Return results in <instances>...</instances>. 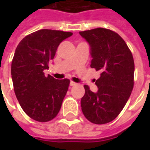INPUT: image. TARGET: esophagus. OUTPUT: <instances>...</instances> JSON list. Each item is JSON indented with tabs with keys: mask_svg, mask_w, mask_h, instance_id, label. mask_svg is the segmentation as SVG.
<instances>
[{
	"mask_svg": "<svg viewBox=\"0 0 150 150\" xmlns=\"http://www.w3.org/2000/svg\"><path fill=\"white\" fill-rule=\"evenodd\" d=\"M76 84H77V83H75V82H73V81L70 82V85H71V86H75Z\"/></svg>",
	"mask_w": 150,
	"mask_h": 150,
	"instance_id": "esophagus-1",
	"label": "esophagus"
}]
</instances>
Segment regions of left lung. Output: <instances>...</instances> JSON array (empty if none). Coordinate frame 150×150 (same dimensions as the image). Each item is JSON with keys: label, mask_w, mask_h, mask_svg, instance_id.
<instances>
[{"label": "left lung", "mask_w": 150, "mask_h": 150, "mask_svg": "<svg viewBox=\"0 0 150 150\" xmlns=\"http://www.w3.org/2000/svg\"><path fill=\"white\" fill-rule=\"evenodd\" d=\"M90 46L91 67L100 71L98 91L84 85L82 112L91 123L111 122L122 111L133 88L134 61L130 50L116 32L104 28L81 31Z\"/></svg>", "instance_id": "obj_1"}]
</instances>
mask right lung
<instances>
[{
  "label": "right lung",
  "instance_id": "right-lung-1",
  "mask_svg": "<svg viewBox=\"0 0 150 150\" xmlns=\"http://www.w3.org/2000/svg\"><path fill=\"white\" fill-rule=\"evenodd\" d=\"M71 32L40 30L21 40L12 61L14 92L21 108L30 118L47 122L59 113L70 80L45 76L44 70L54 59L59 44Z\"/></svg>",
  "mask_w": 150,
  "mask_h": 150
}]
</instances>
